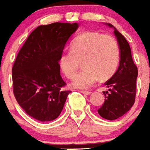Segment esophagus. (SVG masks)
<instances>
[{
    "label": "esophagus",
    "instance_id": "34e87169",
    "mask_svg": "<svg viewBox=\"0 0 150 150\" xmlns=\"http://www.w3.org/2000/svg\"><path fill=\"white\" fill-rule=\"evenodd\" d=\"M81 93L83 94H85V95H90L91 94V92L89 91H81Z\"/></svg>",
    "mask_w": 150,
    "mask_h": 150
}]
</instances>
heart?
Wrapping results in <instances>:
<instances>
[{"label":"heart","instance_id":"b5f03b06","mask_svg":"<svg viewBox=\"0 0 150 150\" xmlns=\"http://www.w3.org/2000/svg\"><path fill=\"white\" fill-rule=\"evenodd\" d=\"M120 48L114 36L98 33H83L74 38L70 51L60 55L59 66L69 79L77 72L82 62L83 70L75 76L71 86L88 89L100 78L107 80L113 75L120 62Z\"/></svg>","mask_w":150,"mask_h":150}]
</instances>
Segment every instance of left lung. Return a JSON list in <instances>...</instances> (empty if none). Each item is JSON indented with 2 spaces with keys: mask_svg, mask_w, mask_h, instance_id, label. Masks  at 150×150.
<instances>
[{
  "mask_svg": "<svg viewBox=\"0 0 150 150\" xmlns=\"http://www.w3.org/2000/svg\"><path fill=\"white\" fill-rule=\"evenodd\" d=\"M114 29L120 48V62L117 71L105 83L108 91L103 92L105 99L98 113L103 118L113 121L128 112L135 102L137 67L133 61L131 50L126 38L110 23Z\"/></svg>",
  "mask_w": 150,
  "mask_h": 150,
  "instance_id": "1",
  "label": "left lung"
}]
</instances>
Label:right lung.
<instances>
[{
    "label": "right lung",
    "instance_id": "1",
    "mask_svg": "<svg viewBox=\"0 0 150 150\" xmlns=\"http://www.w3.org/2000/svg\"><path fill=\"white\" fill-rule=\"evenodd\" d=\"M78 23L39 25L29 35L12 68L14 96L25 112L40 121L61 114L71 91L60 74L59 57Z\"/></svg>",
    "mask_w": 150,
    "mask_h": 150
}]
</instances>
